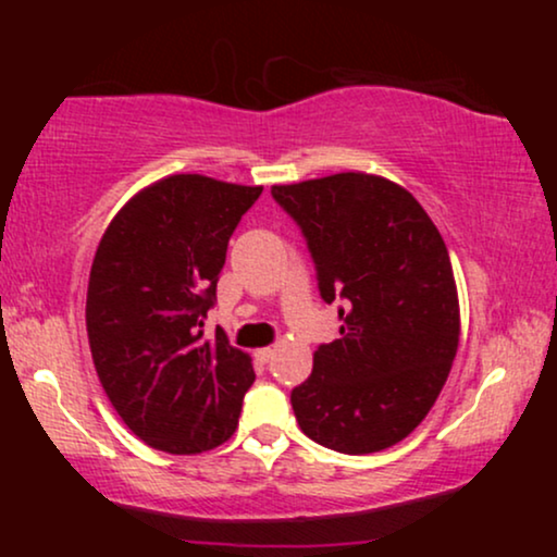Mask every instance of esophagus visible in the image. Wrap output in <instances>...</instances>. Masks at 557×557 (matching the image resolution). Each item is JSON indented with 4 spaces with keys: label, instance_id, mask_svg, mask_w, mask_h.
Masks as SVG:
<instances>
[{
    "label": "esophagus",
    "instance_id": "1",
    "mask_svg": "<svg viewBox=\"0 0 557 557\" xmlns=\"http://www.w3.org/2000/svg\"><path fill=\"white\" fill-rule=\"evenodd\" d=\"M253 356H257L259 363H270L274 359V348H259Z\"/></svg>",
    "mask_w": 557,
    "mask_h": 557
}]
</instances>
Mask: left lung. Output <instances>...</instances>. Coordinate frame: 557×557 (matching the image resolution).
Returning <instances> with one entry per match:
<instances>
[{
    "label": "left lung",
    "instance_id": "left-lung-1",
    "mask_svg": "<svg viewBox=\"0 0 557 557\" xmlns=\"http://www.w3.org/2000/svg\"><path fill=\"white\" fill-rule=\"evenodd\" d=\"M272 198L343 319L290 393L300 432L348 456L385 450L430 413L456 359L461 314L443 235L406 188L363 172L272 185Z\"/></svg>",
    "mask_w": 557,
    "mask_h": 557
}]
</instances>
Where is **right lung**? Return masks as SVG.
Wrapping results in <instances>:
<instances>
[{
	"mask_svg": "<svg viewBox=\"0 0 557 557\" xmlns=\"http://www.w3.org/2000/svg\"><path fill=\"white\" fill-rule=\"evenodd\" d=\"M261 185L170 175L107 227L91 264L86 330L94 367L127 430L172 456L233 437L251 359L222 330L203 335L230 235Z\"/></svg>",
	"mask_w": 557,
	"mask_h": 557,
	"instance_id": "obj_1",
	"label": "right lung"
}]
</instances>
